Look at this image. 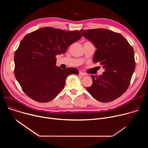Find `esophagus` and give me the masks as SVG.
Wrapping results in <instances>:
<instances>
[{"label":"esophagus","mask_w":148,"mask_h":148,"mask_svg":"<svg viewBox=\"0 0 148 148\" xmlns=\"http://www.w3.org/2000/svg\"><path fill=\"white\" fill-rule=\"evenodd\" d=\"M79 75H82V76H86V75H87V74L84 73H82L81 71H79Z\"/></svg>","instance_id":"34e87169"}]
</instances>
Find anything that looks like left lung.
Wrapping results in <instances>:
<instances>
[{"label":"left lung","mask_w":148,"mask_h":148,"mask_svg":"<svg viewBox=\"0 0 148 148\" xmlns=\"http://www.w3.org/2000/svg\"><path fill=\"white\" fill-rule=\"evenodd\" d=\"M97 49L93 61L99 62L105 71L91 75L92 84L86 89L97 100L112 101L127 90L135 69L134 51L121 34L105 29L81 30Z\"/></svg>","instance_id":"left-lung-1"}]
</instances>
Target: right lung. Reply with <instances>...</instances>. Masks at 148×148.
I'll return each instance as SVG.
<instances>
[{
	"label": "right lung",
	"mask_w": 148,
	"mask_h": 148,
	"mask_svg": "<svg viewBox=\"0 0 148 148\" xmlns=\"http://www.w3.org/2000/svg\"><path fill=\"white\" fill-rule=\"evenodd\" d=\"M81 37L79 31L50 27L25 36L14 53V75L28 97L38 102H49L64 88L69 75L78 74L75 68L56 66V56L64 54Z\"/></svg>",
	"instance_id": "obj_1"
}]
</instances>
